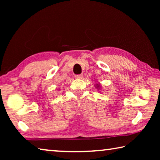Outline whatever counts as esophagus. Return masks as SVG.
Masks as SVG:
<instances>
[{
    "label": "esophagus",
    "instance_id": "1",
    "mask_svg": "<svg viewBox=\"0 0 160 160\" xmlns=\"http://www.w3.org/2000/svg\"><path fill=\"white\" fill-rule=\"evenodd\" d=\"M75 77V78H76V79H82V77H83V75H82V74H80V75H76Z\"/></svg>",
    "mask_w": 160,
    "mask_h": 160
}]
</instances>
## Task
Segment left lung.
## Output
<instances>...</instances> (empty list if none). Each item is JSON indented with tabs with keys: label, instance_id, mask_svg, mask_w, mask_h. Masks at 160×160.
I'll return each instance as SVG.
<instances>
[{
	"label": "left lung",
	"instance_id": "left-lung-1",
	"mask_svg": "<svg viewBox=\"0 0 160 160\" xmlns=\"http://www.w3.org/2000/svg\"><path fill=\"white\" fill-rule=\"evenodd\" d=\"M95 85H96L95 86L97 87V89H100V85H99V84H95Z\"/></svg>",
	"mask_w": 160,
	"mask_h": 160
}]
</instances>
